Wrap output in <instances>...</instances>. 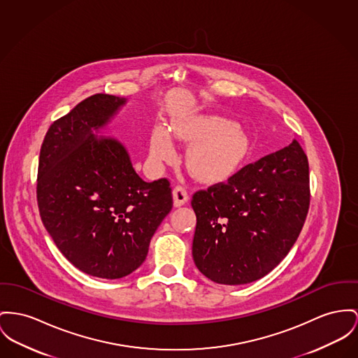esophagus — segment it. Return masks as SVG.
<instances>
[{
  "label": "esophagus",
  "mask_w": 358,
  "mask_h": 358,
  "mask_svg": "<svg viewBox=\"0 0 358 358\" xmlns=\"http://www.w3.org/2000/svg\"><path fill=\"white\" fill-rule=\"evenodd\" d=\"M189 201V191L182 186V185H178L175 189H173V205L175 206H182L185 205L186 202Z\"/></svg>",
  "instance_id": "1"
}]
</instances>
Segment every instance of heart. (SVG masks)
Returning a JSON list of instances; mask_svg holds the SVG:
<instances>
[{
    "label": "heart",
    "instance_id": "heart-1",
    "mask_svg": "<svg viewBox=\"0 0 358 358\" xmlns=\"http://www.w3.org/2000/svg\"><path fill=\"white\" fill-rule=\"evenodd\" d=\"M172 133L183 141L194 143L187 155L191 173L203 182L229 176L245 160L251 141L235 122L218 115H192L172 120ZM175 145L166 127L156 126L150 136L153 164L171 162Z\"/></svg>",
    "mask_w": 358,
    "mask_h": 358
}]
</instances>
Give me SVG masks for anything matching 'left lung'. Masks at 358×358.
I'll list each match as a JSON object with an SVG mask.
<instances>
[{
	"label": "left lung",
	"mask_w": 358,
	"mask_h": 358,
	"mask_svg": "<svg viewBox=\"0 0 358 358\" xmlns=\"http://www.w3.org/2000/svg\"><path fill=\"white\" fill-rule=\"evenodd\" d=\"M310 199L308 159L297 140L194 192L195 266L222 285L262 278L296 243Z\"/></svg>",
	"instance_id": "left-lung-1"
}]
</instances>
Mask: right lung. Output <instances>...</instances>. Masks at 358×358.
Instances as JSON below:
<instances>
[{
    "label": "right lung",
    "mask_w": 358,
    "mask_h": 358,
    "mask_svg": "<svg viewBox=\"0 0 358 358\" xmlns=\"http://www.w3.org/2000/svg\"><path fill=\"white\" fill-rule=\"evenodd\" d=\"M124 103L96 94L54 120L38 166V208L50 236L73 266L106 280L143 264L172 209L167 178L143 182L122 143L92 133Z\"/></svg>",
    "instance_id": "obj_1"
}]
</instances>
